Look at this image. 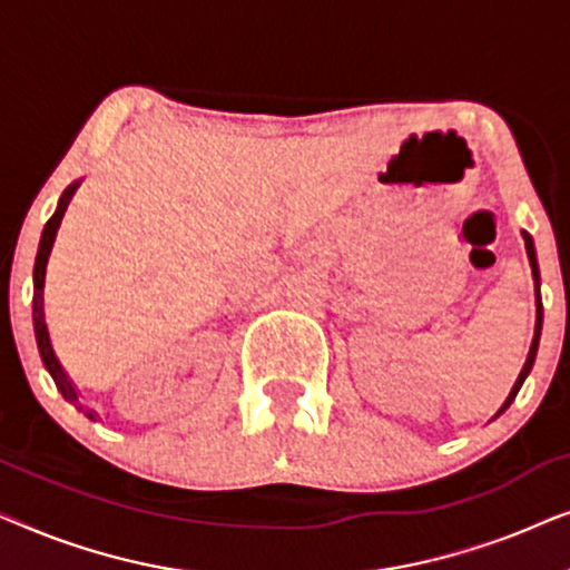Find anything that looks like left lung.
Instances as JSON below:
<instances>
[{"mask_svg": "<svg viewBox=\"0 0 570 570\" xmlns=\"http://www.w3.org/2000/svg\"><path fill=\"white\" fill-rule=\"evenodd\" d=\"M524 246H527V256H529V264H532V277H534V293H537V322H534V340H532V347H529V355H527V363H524V368H521V373H519V379H517V384H513V389H511V394L505 396V402L501 404V410L495 412V417L498 415H503L505 410H509V404L517 400V394H519V389H521V384H524V379L529 376V371H532V365H534V357H537V347H540V334H542V301H540V267H537V254H534V240H532V236H529V233H524Z\"/></svg>", "mask_w": 570, "mask_h": 570, "instance_id": "8db88e82", "label": "left lung"}]
</instances>
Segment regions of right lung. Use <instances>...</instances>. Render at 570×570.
<instances>
[{
    "mask_svg": "<svg viewBox=\"0 0 570 570\" xmlns=\"http://www.w3.org/2000/svg\"><path fill=\"white\" fill-rule=\"evenodd\" d=\"M77 186L80 181H75L72 186H67L65 194H61L59 205H57V213L49 217V223L43 225V233H41V244H38V254H36V267H33V330H36V342H38V353H41V361L46 365V371L51 373L53 384L61 392V396L69 404H75L77 410H85L80 404V396H77V389L72 381H69L67 371L61 368L59 357L53 355V347H51V340H49V330H46V318H43V279H46V264H49V254H51V246H53V238H57V230L61 225V217L67 213V205L69 199H72V194L77 191ZM90 420H96V415L88 410L85 412Z\"/></svg>",
    "mask_w": 570,
    "mask_h": 570,
    "instance_id": "right-lung-1",
    "label": "right lung"
}]
</instances>
